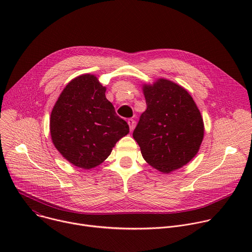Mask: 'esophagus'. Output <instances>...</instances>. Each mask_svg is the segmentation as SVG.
I'll return each mask as SVG.
<instances>
[{
  "label": "esophagus",
  "mask_w": 252,
  "mask_h": 252,
  "mask_svg": "<svg viewBox=\"0 0 252 252\" xmlns=\"http://www.w3.org/2000/svg\"><path fill=\"white\" fill-rule=\"evenodd\" d=\"M127 124H128V126H129L130 130H132V129L134 128V125H135L134 120H132V119H128V120H127Z\"/></svg>",
  "instance_id": "34e87169"
}]
</instances>
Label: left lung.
<instances>
[{"label": "left lung", "mask_w": 252, "mask_h": 252, "mask_svg": "<svg viewBox=\"0 0 252 252\" xmlns=\"http://www.w3.org/2000/svg\"><path fill=\"white\" fill-rule=\"evenodd\" d=\"M147 110L132 132L141 155L153 167L170 172L197 154L203 138V121L190 94L160 79L143 86Z\"/></svg>", "instance_id": "8db88e82"}]
</instances>
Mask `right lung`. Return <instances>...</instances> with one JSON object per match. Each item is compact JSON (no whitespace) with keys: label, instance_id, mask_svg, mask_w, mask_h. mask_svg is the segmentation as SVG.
Masks as SVG:
<instances>
[{"label":"right lung","instance_id":"right-lung-1","mask_svg":"<svg viewBox=\"0 0 252 252\" xmlns=\"http://www.w3.org/2000/svg\"><path fill=\"white\" fill-rule=\"evenodd\" d=\"M56 149L74 165L90 169L101 163L129 127L105 97V88L93 75L70 81L51 115Z\"/></svg>","mask_w":252,"mask_h":252}]
</instances>
